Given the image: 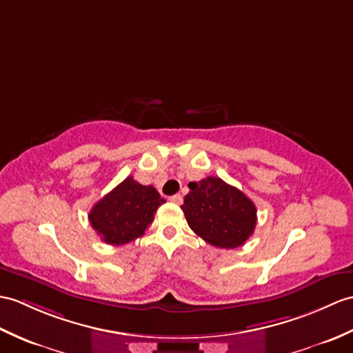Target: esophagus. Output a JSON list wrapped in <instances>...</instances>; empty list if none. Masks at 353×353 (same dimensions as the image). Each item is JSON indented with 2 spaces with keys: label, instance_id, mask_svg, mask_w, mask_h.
Masks as SVG:
<instances>
[{
  "label": "esophagus",
  "instance_id": "1",
  "mask_svg": "<svg viewBox=\"0 0 353 353\" xmlns=\"http://www.w3.org/2000/svg\"><path fill=\"white\" fill-rule=\"evenodd\" d=\"M170 200H171V203L182 204V201H183V196L180 195V194H176V195H173V196H170Z\"/></svg>",
  "mask_w": 353,
  "mask_h": 353
}]
</instances>
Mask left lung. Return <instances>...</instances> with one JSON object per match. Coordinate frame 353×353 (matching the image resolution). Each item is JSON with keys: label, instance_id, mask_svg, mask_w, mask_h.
Listing matches in <instances>:
<instances>
[{"label": "left lung", "instance_id": "obj_1", "mask_svg": "<svg viewBox=\"0 0 353 353\" xmlns=\"http://www.w3.org/2000/svg\"><path fill=\"white\" fill-rule=\"evenodd\" d=\"M188 188L182 210L196 236L225 250L247 242L257 223V209L247 195L214 176L190 182Z\"/></svg>", "mask_w": 353, "mask_h": 353}]
</instances>
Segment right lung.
I'll return each instance as SVG.
<instances>
[{"mask_svg": "<svg viewBox=\"0 0 353 353\" xmlns=\"http://www.w3.org/2000/svg\"><path fill=\"white\" fill-rule=\"evenodd\" d=\"M163 203L153 186L129 176L94 204L88 221L105 243L119 247L141 237Z\"/></svg>", "mask_w": 353, "mask_h": 353, "instance_id": "1", "label": "right lung"}]
</instances>
